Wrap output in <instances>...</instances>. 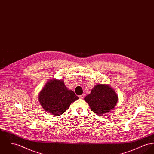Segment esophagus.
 Wrapping results in <instances>:
<instances>
[{"mask_svg": "<svg viewBox=\"0 0 154 154\" xmlns=\"http://www.w3.org/2000/svg\"><path fill=\"white\" fill-rule=\"evenodd\" d=\"M84 97H85V94H83L82 95L79 96V98L81 99H83L84 98Z\"/></svg>", "mask_w": 154, "mask_h": 154, "instance_id": "1", "label": "esophagus"}]
</instances>
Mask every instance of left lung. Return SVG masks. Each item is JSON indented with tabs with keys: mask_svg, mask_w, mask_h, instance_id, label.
I'll use <instances>...</instances> for the list:
<instances>
[{
	"mask_svg": "<svg viewBox=\"0 0 154 154\" xmlns=\"http://www.w3.org/2000/svg\"><path fill=\"white\" fill-rule=\"evenodd\" d=\"M84 100L89 104L93 113L102 116L115 107L118 102V96L108 84H97Z\"/></svg>",
	"mask_w": 154,
	"mask_h": 154,
	"instance_id": "8db88e82",
	"label": "left lung"
}]
</instances>
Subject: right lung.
Listing matches in <instances>:
<instances>
[{
	"label": "right lung",
	"mask_w": 154,
	"mask_h": 154,
	"mask_svg": "<svg viewBox=\"0 0 154 154\" xmlns=\"http://www.w3.org/2000/svg\"><path fill=\"white\" fill-rule=\"evenodd\" d=\"M79 98L72 90L68 89L63 79H50L38 94V101L47 112L59 116L65 113L71 104Z\"/></svg>",
	"instance_id": "1"
}]
</instances>
